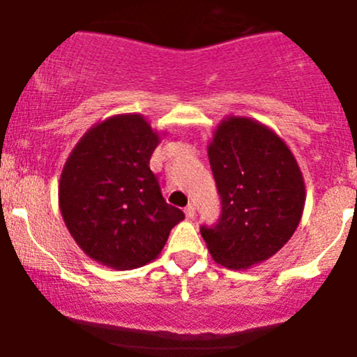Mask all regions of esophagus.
Masks as SVG:
<instances>
[{"label":"esophagus","mask_w":357,"mask_h":357,"mask_svg":"<svg viewBox=\"0 0 357 357\" xmlns=\"http://www.w3.org/2000/svg\"><path fill=\"white\" fill-rule=\"evenodd\" d=\"M185 213H186V217H188V219H193V217H195V205L193 204L186 205Z\"/></svg>","instance_id":"obj_1"}]
</instances>
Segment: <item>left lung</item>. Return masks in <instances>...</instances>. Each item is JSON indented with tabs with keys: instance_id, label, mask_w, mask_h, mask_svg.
Returning a JSON list of instances; mask_svg holds the SVG:
<instances>
[{
	"instance_id": "1",
	"label": "left lung",
	"mask_w": 357,
	"mask_h": 357,
	"mask_svg": "<svg viewBox=\"0 0 357 357\" xmlns=\"http://www.w3.org/2000/svg\"><path fill=\"white\" fill-rule=\"evenodd\" d=\"M208 160L222 204L219 222L200 227L212 258L231 270L268 260L292 238L305 208L296 157L264 123L227 116L213 131Z\"/></svg>"
}]
</instances>
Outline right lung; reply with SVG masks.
<instances>
[{
  "instance_id": "right-lung-1",
  "label": "right lung",
  "mask_w": 357,
  "mask_h": 357,
  "mask_svg": "<svg viewBox=\"0 0 357 357\" xmlns=\"http://www.w3.org/2000/svg\"><path fill=\"white\" fill-rule=\"evenodd\" d=\"M160 144L145 116L116 114L78 140L59 178V208L71 238L92 260L116 270L155 260L185 219L166 204L150 157Z\"/></svg>"
}]
</instances>
